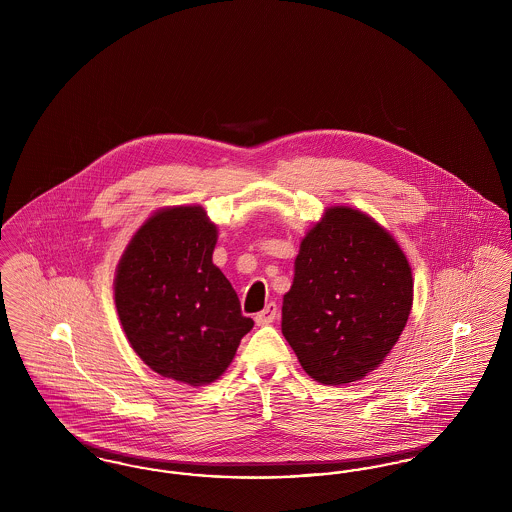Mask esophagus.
I'll return each mask as SVG.
<instances>
[{
	"label": "esophagus",
	"mask_w": 512,
	"mask_h": 512,
	"mask_svg": "<svg viewBox=\"0 0 512 512\" xmlns=\"http://www.w3.org/2000/svg\"><path fill=\"white\" fill-rule=\"evenodd\" d=\"M276 315H278V307H276V303H268L267 307H265L261 313H257L255 322H257L259 326H263V324H270V322H274Z\"/></svg>",
	"instance_id": "1"
}]
</instances>
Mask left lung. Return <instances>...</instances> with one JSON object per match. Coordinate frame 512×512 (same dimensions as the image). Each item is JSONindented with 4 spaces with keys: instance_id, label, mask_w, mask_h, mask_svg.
<instances>
[{
    "instance_id": "1",
    "label": "left lung",
    "mask_w": 512,
    "mask_h": 512,
    "mask_svg": "<svg viewBox=\"0 0 512 512\" xmlns=\"http://www.w3.org/2000/svg\"><path fill=\"white\" fill-rule=\"evenodd\" d=\"M413 307V274L378 222L330 207L303 238L282 334L303 370L326 386L365 378L399 340Z\"/></svg>"
}]
</instances>
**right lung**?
<instances>
[{
    "label": "right lung",
    "instance_id": "add662e5",
    "mask_svg": "<svg viewBox=\"0 0 512 512\" xmlns=\"http://www.w3.org/2000/svg\"><path fill=\"white\" fill-rule=\"evenodd\" d=\"M217 226L203 207L157 211L138 228L115 276L122 330L157 374L211 384L232 363L253 320L213 265Z\"/></svg>",
    "mask_w": 512,
    "mask_h": 512
}]
</instances>
